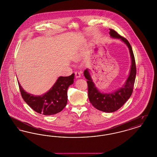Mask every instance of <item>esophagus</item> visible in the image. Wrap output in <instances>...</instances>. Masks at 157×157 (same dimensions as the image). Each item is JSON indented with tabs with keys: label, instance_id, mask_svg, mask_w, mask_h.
<instances>
[{
	"label": "esophagus",
	"instance_id": "esophagus-1",
	"mask_svg": "<svg viewBox=\"0 0 157 157\" xmlns=\"http://www.w3.org/2000/svg\"><path fill=\"white\" fill-rule=\"evenodd\" d=\"M75 74L76 78H79L81 77V74L79 72H75Z\"/></svg>",
	"mask_w": 157,
	"mask_h": 157
}]
</instances>
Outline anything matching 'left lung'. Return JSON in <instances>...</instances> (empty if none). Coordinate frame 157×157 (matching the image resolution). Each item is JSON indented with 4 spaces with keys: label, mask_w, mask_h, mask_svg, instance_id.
I'll return each mask as SVG.
<instances>
[{
    "label": "left lung",
    "mask_w": 157,
    "mask_h": 157,
    "mask_svg": "<svg viewBox=\"0 0 157 157\" xmlns=\"http://www.w3.org/2000/svg\"><path fill=\"white\" fill-rule=\"evenodd\" d=\"M109 35L112 38L119 39L127 45L131 56V65L128 77L118 90L111 93L101 92L93 82L88 69L83 72V75L88 80V98L90 102L98 110L105 112H113L119 109L128 100L132 95L136 74L135 60L132 47L125 37H122L115 30L109 29Z\"/></svg>",
    "instance_id": "1"
}]
</instances>
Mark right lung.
Instances as JSON below:
<instances>
[{
	"label": "right lung",
	"instance_id": "1",
	"mask_svg": "<svg viewBox=\"0 0 157 157\" xmlns=\"http://www.w3.org/2000/svg\"><path fill=\"white\" fill-rule=\"evenodd\" d=\"M75 74L59 76L52 87L42 95H34L26 92L18 82L23 100L35 111L44 115L60 112L67 105L68 87L73 84Z\"/></svg>",
	"mask_w": 157,
	"mask_h": 157
}]
</instances>
